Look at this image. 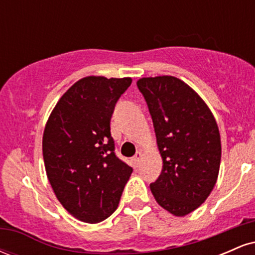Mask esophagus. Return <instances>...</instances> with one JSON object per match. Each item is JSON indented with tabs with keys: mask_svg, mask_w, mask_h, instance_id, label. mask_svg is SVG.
<instances>
[{
	"mask_svg": "<svg viewBox=\"0 0 255 255\" xmlns=\"http://www.w3.org/2000/svg\"><path fill=\"white\" fill-rule=\"evenodd\" d=\"M141 158H142L141 152H136L135 156H134V157H133V159H131V162H133L134 168H137V166H139L140 162H141Z\"/></svg>",
	"mask_w": 255,
	"mask_h": 255,
	"instance_id": "esophagus-1",
	"label": "esophagus"
}]
</instances>
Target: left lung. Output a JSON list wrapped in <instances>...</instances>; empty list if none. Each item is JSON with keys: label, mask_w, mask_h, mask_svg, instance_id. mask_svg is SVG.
Here are the masks:
<instances>
[{"label": "left lung", "mask_w": 255, "mask_h": 255, "mask_svg": "<svg viewBox=\"0 0 255 255\" xmlns=\"http://www.w3.org/2000/svg\"><path fill=\"white\" fill-rule=\"evenodd\" d=\"M136 85L163 159L151 192L163 209L182 217L198 209L217 182L222 154L217 122L200 96L180 79L142 78Z\"/></svg>", "instance_id": "obj_1"}]
</instances>
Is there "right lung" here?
<instances>
[{
    "label": "right lung",
    "mask_w": 255,
    "mask_h": 255,
    "mask_svg": "<svg viewBox=\"0 0 255 255\" xmlns=\"http://www.w3.org/2000/svg\"><path fill=\"white\" fill-rule=\"evenodd\" d=\"M130 78L86 77L67 90L43 134L52 191L73 217L99 223L118 209L133 169L119 159L110 133L116 102Z\"/></svg>",
    "instance_id": "right-lung-1"
}]
</instances>
